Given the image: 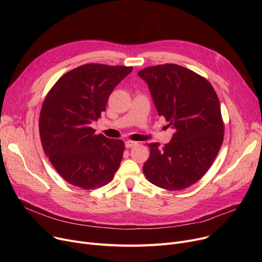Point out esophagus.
Segmentation results:
<instances>
[{"instance_id": "34e87169", "label": "esophagus", "mask_w": 262, "mask_h": 262, "mask_svg": "<svg viewBox=\"0 0 262 262\" xmlns=\"http://www.w3.org/2000/svg\"><path fill=\"white\" fill-rule=\"evenodd\" d=\"M135 145H137V142H135V141H126V142H125V146H126L127 148H130V147H133V146H135Z\"/></svg>"}]
</instances>
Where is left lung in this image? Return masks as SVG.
Returning <instances> with one entry per match:
<instances>
[{"label":"left lung","mask_w":262,"mask_h":262,"mask_svg":"<svg viewBox=\"0 0 262 262\" xmlns=\"http://www.w3.org/2000/svg\"><path fill=\"white\" fill-rule=\"evenodd\" d=\"M146 82L159 116L175 130L159 147L149 143L143 173L153 185L182 190L208 171L223 142L224 124L217 95L210 82L182 66L167 63L138 72Z\"/></svg>","instance_id":"1"}]
</instances>
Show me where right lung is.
<instances>
[{"label":"right lung","mask_w":262,"mask_h":262,"mask_svg":"<svg viewBox=\"0 0 262 262\" xmlns=\"http://www.w3.org/2000/svg\"><path fill=\"white\" fill-rule=\"evenodd\" d=\"M132 71L133 67L87 63L62 75L48 93L39 118L41 143L53 167L71 185L100 188L119 169L124 142L95 135L91 125Z\"/></svg>","instance_id":"1"}]
</instances>
